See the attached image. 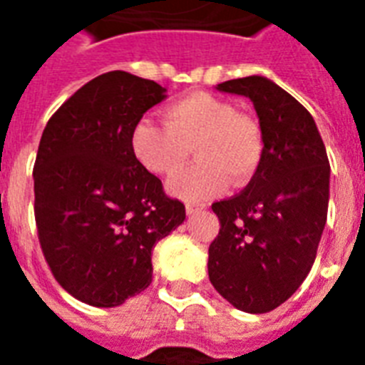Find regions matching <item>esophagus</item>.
Returning <instances> with one entry per match:
<instances>
[{"mask_svg":"<svg viewBox=\"0 0 365 365\" xmlns=\"http://www.w3.org/2000/svg\"><path fill=\"white\" fill-rule=\"evenodd\" d=\"M205 208V205L202 202H187L185 205V212H187V216H191V214H197V212H200Z\"/></svg>","mask_w":365,"mask_h":365,"instance_id":"esophagus-1","label":"esophagus"}]
</instances>
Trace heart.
<instances>
[{
  "instance_id": "b5f03b06",
  "label": "heart",
  "mask_w": 365,
  "mask_h": 365,
  "mask_svg": "<svg viewBox=\"0 0 365 365\" xmlns=\"http://www.w3.org/2000/svg\"><path fill=\"white\" fill-rule=\"evenodd\" d=\"M163 123H138L130 138L132 153L148 172L172 178L187 163L191 149L199 163L168 185L180 199L200 202L216 197L227 187V180L242 185L259 168V126L229 100L210 93L187 94L166 106Z\"/></svg>"
}]
</instances>
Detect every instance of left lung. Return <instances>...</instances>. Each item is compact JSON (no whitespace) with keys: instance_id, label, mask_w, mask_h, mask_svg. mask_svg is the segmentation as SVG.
<instances>
[{"instance_id":"8db88e82","label":"left lung","mask_w":365,"mask_h":365,"mask_svg":"<svg viewBox=\"0 0 365 365\" xmlns=\"http://www.w3.org/2000/svg\"><path fill=\"white\" fill-rule=\"evenodd\" d=\"M217 91L252 100L263 157L250 183L212 205L220 233L208 248V277L239 311L282 305L311 271L329 200V160L312 115L261 76L220 83Z\"/></svg>"}]
</instances>
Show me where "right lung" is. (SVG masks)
Wrapping results in <instances>:
<instances>
[{"label": "right lung", "mask_w": 365, "mask_h": 365, "mask_svg": "<svg viewBox=\"0 0 365 365\" xmlns=\"http://www.w3.org/2000/svg\"><path fill=\"white\" fill-rule=\"evenodd\" d=\"M159 83L108 71L60 106L36 165V225L56 282L93 307L123 305L153 278L151 250L185 206L132 153L143 113L166 98Z\"/></svg>", "instance_id": "right-lung-1"}]
</instances>
